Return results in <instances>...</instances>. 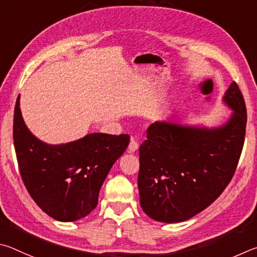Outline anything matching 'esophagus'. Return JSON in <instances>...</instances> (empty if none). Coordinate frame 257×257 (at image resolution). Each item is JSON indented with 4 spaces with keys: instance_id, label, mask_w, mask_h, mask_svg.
<instances>
[{
    "instance_id": "obj_1",
    "label": "esophagus",
    "mask_w": 257,
    "mask_h": 257,
    "mask_svg": "<svg viewBox=\"0 0 257 257\" xmlns=\"http://www.w3.org/2000/svg\"><path fill=\"white\" fill-rule=\"evenodd\" d=\"M138 149H139V143L134 140V139H132L131 142H130V145H128V152H134Z\"/></svg>"
}]
</instances>
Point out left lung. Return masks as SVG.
Returning <instances> with one entry per match:
<instances>
[{
    "mask_svg": "<svg viewBox=\"0 0 257 257\" xmlns=\"http://www.w3.org/2000/svg\"><path fill=\"white\" fill-rule=\"evenodd\" d=\"M231 112L217 126L157 120L140 146L138 186L145 213L183 222L213 203L235 174L242 150L246 106L236 82L222 97Z\"/></svg>",
    "mask_w": 257,
    "mask_h": 257,
    "instance_id": "left-lung-1",
    "label": "left lung"
}]
</instances>
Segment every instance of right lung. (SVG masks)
<instances>
[{"mask_svg":"<svg viewBox=\"0 0 257 257\" xmlns=\"http://www.w3.org/2000/svg\"><path fill=\"white\" fill-rule=\"evenodd\" d=\"M13 141L30 196L49 217L71 222L96 208L102 183L127 148L130 136L90 133L75 141L48 145L27 127L18 96Z\"/></svg>","mask_w":257,"mask_h":257,"instance_id":"add662e5","label":"right lung"}]
</instances>
